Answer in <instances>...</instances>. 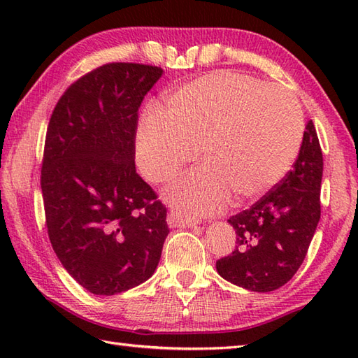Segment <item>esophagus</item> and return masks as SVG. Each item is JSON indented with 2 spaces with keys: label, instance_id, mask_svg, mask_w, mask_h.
<instances>
[{
  "label": "esophagus",
  "instance_id": "34e87169",
  "mask_svg": "<svg viewBox=\"0 0 358 358\" xmlns=\"http://www.w3.org/2000/svg\"><path fill=\"white\" fill-rule=\"evenodd\" d=\"M167 224L171 227H196L195 220L186 218L178 210H171L169 214H167Z\"/></svg>",
  "mask_w": 358,
  "mask_h": 358
}]
</instances>
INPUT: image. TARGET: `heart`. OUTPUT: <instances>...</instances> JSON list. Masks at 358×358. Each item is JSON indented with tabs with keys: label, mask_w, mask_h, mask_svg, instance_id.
Here are the masks:
<instances>
[{
	"label": "heart",
	"mask_w": 358,
	"mask_h": 358,
	"mask_svg": "<svg viewBox=\"0 0 358 358\" xmlns=\"http://www.w3.org/2000/svg\"><path fill=\"white\" fill-rule=\"evenodd\" d=\"M303 113L289 90L248 75L217 72L169 98L167 115L152 108L136 127L143 177L163 183L191 163L200 148L206 166L166 189L185 217L212 215L231 196L255 200L277 186L299 157Z\"/></svg>",
	"instance_id": "obj_1"
}]
</instances>
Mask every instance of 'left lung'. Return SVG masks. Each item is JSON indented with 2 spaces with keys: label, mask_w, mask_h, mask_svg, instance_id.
<instances>
[{
  "label": "left lung",
  "mask_w": 358,
  "mask_h": 358,
  "mask_svg": "<svg viewBox=\"0 0 358 358\" xmlns=\"http://www.w3.org/2000/svg\"><path fill=\"white\" fill-rule=\"evenodd\" d=\"M322 177L323 155L309 120L292 171L252 208L227 220L237 246L217 262L220 275L254 292L286 285L305 260L320 222Z\"/></svg>",
  "instance_id": "1"
}]
</instances>
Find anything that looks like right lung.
I'll return each mask as SVG.
<instances>
[{"label": "right lung", "mask_w": 358, "mask_h": 358, "mask_svg": "<svg viewBox=\"0 0 358 358\" xmlns=\"http://www.w3.org/2000/svg\"><path fill=\"white\" fill-rule=\"evenodd\" d=\"M163 69L110 63L75 81L45 134V226L69 275L115 295L155 272L169 234L166 208L135 169L138 108Z\"/></svg>", "instance_id": "right-lung-1"}]
</instances>
